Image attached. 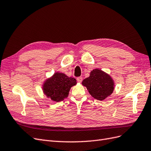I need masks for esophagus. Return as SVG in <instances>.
I'll return each mask as SVG.
<instances>
[{
    "label": "esophagus",
    "mask_w": 151,
    "mask_h": 151,
    "mask_svg": "<svg viewBox=\"0 0 151 151\" xmlns=\"http://www.w3.org/2000/svg\"><path fill=\"white\" fill-rule=\"evenodd\" d=\"M77 82H79V83H81V82L83 81V77H78L77 78Z\"/></svg>",
    "instance_id": "1"
}]
</instances>
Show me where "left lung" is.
Wrapping results in <instances>:
<instances>
[{
	"label": "left lung",
	"mask_w": 151,
	"mask_h": 151,
	"mask_svg": "<svg viewBox=\"0 0 151 151\" xmlns=\"http://www.w3.org/2000/svg\"><path fill=\"white\" fill-rule=\"evenodd\" d=\"M82 84L86 87L94 98L101 101L113 93L115 86L109 75L100 69L91 71L89 77L84 79Z\"/></svg>",
	"instance_id": "1"
}]
</instances>
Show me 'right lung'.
Listing matches in <instances>:
<instances>
[{"instance_id": "obj_1", "label": "right lung", "mask_w": 151, "mask_h": 151, "mask_svg": "<svg viewBox=\"0 0 151 151\" xmlns=\"http://www.w3.org/2000/svg\"><path fill=\"white\" fill-rule=\"evenodd\" d=\"M76 84L77 81L74 77H68L63 73L56 72L45 82L43 90L48 98L58 102L68 96L71 87Z\"/></svg>"}]
</instances>
